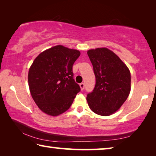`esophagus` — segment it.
Wrapping results in <instances>:
<instances>
[{
    "label": "esophagus",
    "instance_id": "esophagus-1",
    "mask_svg": "<svg viewBox=\"0 0 156 156\" xmlns=\"http://www.w3.org/2000/svg\"><path fill=\"white\" fill-rule=\"evenodd\" d=\"M80 87L81 90H83L84 88V83H80Z\"/></svg>",
    "mask_w": 156,
    "mask_h": 156
}]
</instances>
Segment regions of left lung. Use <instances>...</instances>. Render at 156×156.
<instances>
[{
    "mask_svg": "<svg viewBox=\"0 0 156 156\" xmlns=\"http://www.w3.org/2000/svg\"><path fill=\"white\" fill-rule=\"evenodd\" d=\"M94 67L96 84L87 100L92 112L110 115L120 109L131 90V73L117 55L107 48L87 51Z\"/></svg>",
    "mask_w": 156,
    "mask_h": 156,
    "instance_id": "1",
    "label": "left lung"
}]
</instances>
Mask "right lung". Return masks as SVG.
<instances>
[{"mask_svg":"<svg viewBox=\"0 0 156 156\" xmlns=\"http://www.w3.org/2000/svg\"><path fill=\"white\" fill-rule=\"evenodd\" d=\"M80 55L78 50L57 45L34 60L29 70V87L34 102L44 113L56 116L69 109L80 91L72 71Z\"/></svg>","mask_w":156,"mask_h":156,"instance_id":"add662e5","label":"right lung"}]
</instances>
